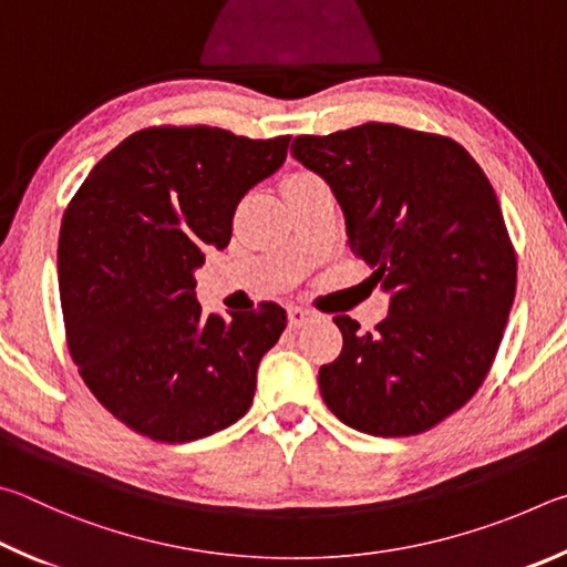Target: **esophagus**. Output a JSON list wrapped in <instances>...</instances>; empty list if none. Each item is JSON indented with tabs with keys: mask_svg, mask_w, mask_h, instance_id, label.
Returning <instances> with one entry per match:
<instances>
[{
	"mask_svg": "<svg viewBox=\"0 0 567 567\" xmlns=\"http://www.w3.org/2000/svg\"><path fill=\"white\" fill-rule=\"evenodd\" d=\"M311 319H313V313L301 309V306H291V309H289V326H291V329H301V326L309 323Z\"/></svg>",
	"mask_w": 567,
	"mask_h": 567,
	"instance_id": "1",
	"label": "esophagus"
}]
</instances>
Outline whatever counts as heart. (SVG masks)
<instances>
[{"mask_svg":"<svg viewBox=\"0 0 567 567\" xmlns=\"http://www.w3.org/2000/svg\"><path fill=\"white\" fill-rule=\"evenodd\" d=\"M293 176H309V174H293Z\"/></svg>","mask_w":567,"mask_h":567,"instance_id":"obj_1","label":"heart"}]
</instances>
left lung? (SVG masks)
<instances>
[{
    "instance_id": "left-lung-1",
    "label": "left lung",
    "mask_w": 567,
    "mask_h": 567,
    "mask_svg": "<svg viewBox=\"0 0 567 567\" xmlns=\"http://www.w3.org/2000/svg\"><path fill=\"white\" fill-rule=\"evenodd\" d=\"M291 154L331 186L349 248L391 293L373 333L333 319L343 351L319 371L326 405L383 439L433 429L481 389L515 299L488 176L449 136L379 122L296 136Z\"/></svg>"
}]
</instances>
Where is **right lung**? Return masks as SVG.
<instances>
[{"label": "right lung", "mask_w": 567, "mask_h": 567, "mask_svg": "<svg viewBox=\"0 0 567 567\" xmlns=\"http://www.w3.org/2000/svg\"><path fill=\"white\" fill-rule=\"evenodd\" d=\"M291 136L152 126L99 162L64 212L59 296L69 353L89 391L162 443L224 431L248 411L256 369L286 329L261 303L202 313L194 271L231 241L234 212L286 162Z\"/></svg>", "instance_id": "1"}]
</instances>
